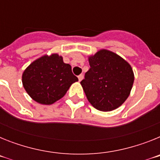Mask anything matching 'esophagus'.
Segmentation results:
<instances>
[{"instance_id": "obj_1", "label": "esophagus", "mask_w": 160, "mask_h": 160, "mask_svg": "<svg viewBox=\"0 0 160 160\" xmlns=\"http://www.w3.org/2000/svg\"><path fill=\"white\" fill-rule=\"evenodd\" d=\"M83 78H84V76H83V74H80V75L78 76V80L79 82H81L82 80L83 79Z\"/></svg>"}]
</instances>
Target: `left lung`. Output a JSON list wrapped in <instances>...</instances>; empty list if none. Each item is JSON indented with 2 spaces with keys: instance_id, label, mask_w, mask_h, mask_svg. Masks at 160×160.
<instances>
[{
  "instance_id": "left-lung-1",
  "label": "left lung",
  "mask_w": 160,
  "mask_h": 160,
  "mask_svg": "<svg viewBox=\"0 0 160 160\" xmlns=\"http://www.w3.org/2000/svg\"><path fill=\"white\" fill-rule=\"evenodd\" d=\"M90 70L81 82L90 104L98 111L115 110L130 95L134 73L131 65L107 49L89 57Z\"/></svg>"
}]
</instances>
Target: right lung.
I'll return each instance as SVG.
<instances>
[{"label": "right lung", "mask_w": 160, "mask_h": 160, "mask_svg": "<svg viewBox=\"0 0 160 160\" xmlns=\"http://www.w3.org/2000/svg\"><path fill=\"white\" fill-rule=\"evenodd\" d=\"M78 78L72 73L71 66L62 56L44 55L32 62L22 74L26 92L37 102L50 105L63 97Z\"/></svg>", "instance_id": "1"}]
</instances>
